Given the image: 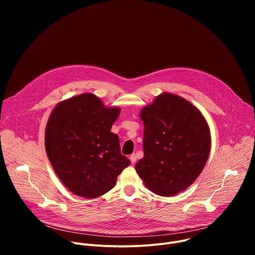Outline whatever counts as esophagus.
<instances>
[{
	"mask_svg": "<svg viewBox=\"0 0 255 255\" xmlns=\"http://www.w3.org/2000/svg\"><path fill=\"white\" fill-rule=\"evenodd\" d=\"M129 158H130V161H131V163H132V164H133V163H135V162H136V160H137V158H136V155H135V154H131Z\"/></svg>",
	"mask_w": 255,
	"mask_h": 255,
	"instance_id": "34e87169",
	"label": "esophagus"
}]
</instances>
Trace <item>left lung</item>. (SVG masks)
<instances>
[{
  "instance_id": "1",
  "label": "left lung",
  "mask_w": 255,
  "mask_h": 255,
  "mask_svg": "<svg viewBox=\"0 0 255 255\" xmlns=\"http://www.w3.org/2000/svg\"><path fill=\"white\" fill-rule=\"evenodd\" d=\"M144 156L135 165L151 192L171 197L189 188L202 172L211 149L206 119L189 101L162 93L140 112Z\"/></svg>"
}]
</instances>
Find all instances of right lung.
<instances>
[{
  "instance_id": "obj_1",
  "label": "right lung",
  "mask_w": 255,
  "mask_h": 255,
  "mask_svg": "<svg viewBox=\"0 0 255 255\" xmlns=\"http://www.w3.org/2000/svg\"><path fill=\"white\" fill-rule=\"evenodd\" d=\"M119 115L118 107H105L93 94L72 97L53 109L45 129V149L55 173L72 194L100 197L130 165L121 154L118 135L111 132Z\"/></svg>"
}]
</instances>
